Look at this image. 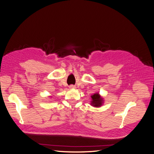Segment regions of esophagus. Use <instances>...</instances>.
Masks as SVG:
<instances>
[{"mask_svg": "<svg viewBox=\"0 0 154 154\" xmlns=\"http://www.w3.org/2000/svg\"><path fill=\"white\" fill-rule=\"evenodd\" d=\"M69 88H75V86H73V85H70V86H69Z\"/></svg>", "mask_w": 154, "mask_h": 154, "instance_id": "obj_1", "label": "esophagus"}]
</instances>
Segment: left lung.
<instances>
[{"instance_id": "1", "label": "left lung", "mask_w": 154, "mask_h": 154, "mask_svg": "<svg viewBox=\"0 0 154 154\" xmlns=\"http://www.w3.org/2000/svg\"><path fill=\"white\" fill-rule=\"evenodd\" d=\"M92 105L94 107H100L102 105V102H103V99L100 97V96L98 94H94L93 96H92Z\"/></svg>"}]
</instances>
